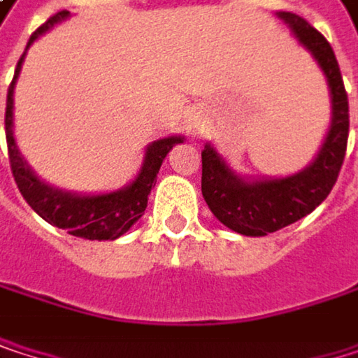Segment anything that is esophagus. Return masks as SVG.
Masks as SVG:
<instances>
[{
    "instance_id": "34e87169",
    "label": "esophagus",
    "mask_w": 358,
    "mask_h": 358,
    "mask_svg": "<svg viewBox=\"0 0 358 358\" xmlns=\"http://www.w3.org/2000/svg\"><path fill=\"white\" fill-rule=\"evenodd\" d=\"M203 126H205V122H203V113L201 111H190L188 113V117H186V128H188V132L190 134H201L203 132Z\"/></svg>"
}]
</instances>
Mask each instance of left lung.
Returning <instances> with one entry per match:
<instances>
[{"label":"left lung","instance_id":"obj_1","mask_svg":"<svg viewBox=\"0 0 358 358\" xmlns=\"http://www.w3.org/2000/svg\"><path fill=\"white\" fill-rule=\"evenodd\" d=\"M311 51L323 70L331 95V126L315 162L288 178L247 182L238 178L222 155L205 145L201 151V192L211 213L230 230L245 236H265L309 215L331 192L346 155L348 95L338 59L325 36L292 12L278 14Z\"/></svg>","mask_w":358,"mask_h":358}]
</instances>
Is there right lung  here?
<instances>
[{"instance_id":"1","label":"right lung","mask_w":358,"mask_h":358,"mask_svg":"<svg viewBox=\"0 0 358 358\" xmlns=\"http://www.w3.org/2000/svg\"><path fill=\"white\" fill-rule=\"evenodd\" d=\"M68 14H70L68 10L53 14L45 24H41L31 35L29 45L35 41L36 36L43 35L47 29H51L55 22L64 20ZM24 53L18 59L14 80L8 89V101H6V141H8V155H10V168H12L14 182H16L20 194L24 196V201L45 222H49L62 230H68V234L78 236V238L115 241L145 213L151 188L157 182L162 162L166 159V155L170 153V149L174 145L182 143V138L180 136H168V138H159L153 145H149L143 170L136 176V180L130 186L115 190V192H109V194L78 196V194L62 192V190H55V188L43 184L33 174V170L27 166V162L20 157V153L16 149L14 134H12V108H14L12 97H14V85H16V78L20 74Z\"/></svg>"}]
</instances>
